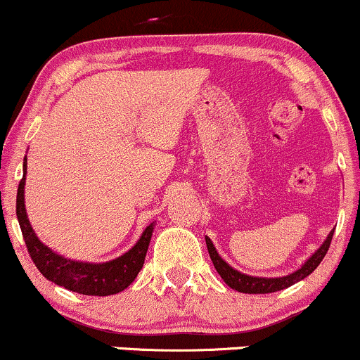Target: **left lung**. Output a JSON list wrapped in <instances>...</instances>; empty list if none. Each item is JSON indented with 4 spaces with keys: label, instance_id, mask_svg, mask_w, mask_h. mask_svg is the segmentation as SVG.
I'll return each mask as SVG.
<instances>
[{
    "label": "left lung",
    "instance_id": "8db88e82",
    "mask_svg": "<svg viewBox=\"0 0 360 360\" xmlns=\"http://www.w3.org/2000/svg\"><path fill=\"white\" fill-rule=\"evenodd\" d=\"M333 232H335V230H332V232L328 233V237H326L323 245H321L320 249H318L315 254H313L311 257L301 266V269L292 272V274L289 276H283V278H254V276L242 274V272L235 271L233 267H230L229 264L218 255L217 249H214L212 240H210L208 237H206V247H208L210 257H212L214 269H217L218 274L221 276V279L225 281L230 288L238 292H249V295H266V292L281 291V289L292 286L295 283H298V281L304 279L307 276L311 274V272L320 266V262L323 260L326 252H328L330 243H332Z\"/></svg>",
    "mask_w": 360,
    "mask_h": 360
}]
</instances>
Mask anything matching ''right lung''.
I'll list each match as a JSON object with an SVG mask.
<instances>
[{
	"label": "right lung",
	"mask_w": 360,
	"mask_h": 360,
	"mask_svg": "<svg viewBox=\"0 0 360 360\" xmlns=\"http://www.w3.org/2000/svg\"><path fill=\"white\" fill-rule=\"evenodd\" d=\"M25 174H27V164H23V177L18 184V193H16V217H18L28 254L34 260L37 269L42 272L44 278L56 283L57 286L88 296L117 295V292L130 286L143 266L154 225L147 226L140 240L127 254L110 260V262L88 264L60 257L37 238L34 229L28 221L23 201Z\"/></svg>",
	"instance_id": "obj_1"
}]
</instances>
